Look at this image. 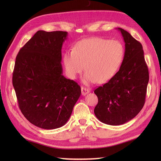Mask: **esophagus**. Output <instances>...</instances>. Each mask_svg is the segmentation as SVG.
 Instances as JSON below:
<instances>
[{"label": "esophagus", "mask_w": 161, "mask_h": 161, "mask_svg": "<svg viewBox=\"0 0 161 161\" xmlns=\"http://www.w3.org/2000/svg\"><path fill=\"white\" fill-rule=\"evenodd\" d=\"M90 92V90L89 89L85 88V87H81V93L82 95H86V94H88Z\"/></svg>", "instance_id": "34e87169"}]
</instances>
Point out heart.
I'll use <instances>...</instances> for the list:
<instances>
[{"label":"heart","mask_w":161,"mask_h":161,"mask_svg":"<svg viewBox=\"0 0 161 161\" xmlns=\"http://www.w3.org/2000/svg\"><path fill=\"white\" fill-rule=\"evenodd\" d=\"M125 50L119 41L90 37L77 42L73 50L66 51L63 57L66 75L75 79L83 70L85 85L98 81L103 83L114 76L123 61Z\"/></svg>","instance_id":"heart-1"}]
</instances>
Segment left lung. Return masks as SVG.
<instances>
[{
  "mask_svg": "<svg viewBox=\"0 0 161 161\" xmlns=\"http://www.w3.org/2000/svg\"><path fill=\"white\" fill-rule=\"evenodd\" d=\"M125 42L124 57L119 71L94 91L98 103L97 118L111 125H122L132 119L142 109L149 80L148 69L141 43L121 28Z\"/></svg>",
  "mask_w": 161,
  "mask_h": 161,
  "instance_id": "obj_1",
  "label": "left lung"
}]
</instances>
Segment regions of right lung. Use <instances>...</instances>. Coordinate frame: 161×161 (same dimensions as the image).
<instances>
[{"instance_id":"obj_1","label":"right lung","mask_w":161,"mask_h":161,"mask_svg":"<svg viewBox=\"0 0 161 161\" xmlns=\"http://www.w3.org/2000/svg\"><path fill=\"white\" fill-rule=\"evenodd\" d=\"M66 31H37L16 57L13 85L19 108L38 128H60L69 119L81 94L80 86L63 75L62 47Z\"/></svg>"}]
</instances>
